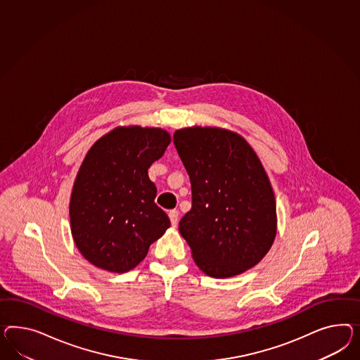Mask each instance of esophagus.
<instances>
[{"label": "esophagus", "mask_w": 360, "mask_h": 360, "mask_svg": "<svg viewBox=\"0 0 360 360\" xmlns=\"http://www.w3.org/2000/svg\"><path fill=\"white\" fill-rule=\"evenodd\" d=\"M178 216H179V212H178L176 210H172V211L169 212V217H170V221H172L173 226H175V225L178 224Z\"/></svg>", "instance_id": "34e87169"}]
</instances>
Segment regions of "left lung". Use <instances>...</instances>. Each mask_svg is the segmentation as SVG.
<instances>
[{
  "mask_svg": "<svg viewBox=\"0 0 360 360\" xmlns=\"http://www.w3.org/2000/svg\"><path fill=\"white\" fill-rule=\"evenodd\" d=\"M173 141L193 193L179 233L196 266L219 279L252 269L276 236L275 196L258 155L243 136L217 127L176 129Z\"/></svg>",
  "mask_w": 360,
  "mask_h": 360,
  "instance_id": "obj_1",
  "label": "left lung"
}]
</instances>
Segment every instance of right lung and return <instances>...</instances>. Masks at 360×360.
Returning <instances> with one entry per match:
<instances>
[{
	"label": "right lung",
	"mask_w": 360,
	"mask_h": 360,
	"mask_svg": "<svg viewBox=\"0 0 360 360\" xmlns=\"http://www.w3.org/2000/svg\"><path fill=\"white\" fill-rule=\"evenodd\" d=\"M169 144L162 128L128 126L114 128L89 149L73 185L69 216L75 243L91 264L129 271L170 226L148 176Z\"/></svg>",
	"instance_id": "right-lung-1"
}]
</instances>
